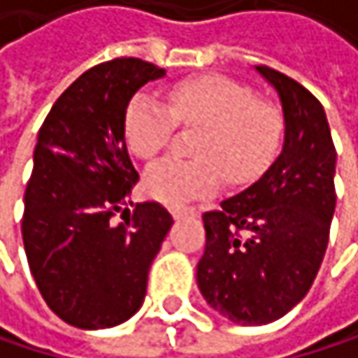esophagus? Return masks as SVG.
Instances as JSON below:
<instances>
[{
    "label": "esophagus",
    "mask_w": 358,
    "mask_h": 358,
    "mask_svg": "<svg viewBox=\"0 0 358 358\" xmlns=\"http://www.w3.org/2000/svg\"><path fill=\"white\" fill-rule=\"evenodd\" d=\"M170 211H172V215H174V217H182V215H188L192 209H190V207H172Z\"/></svg>",
    "instance_id": "1"
}]
</instances>
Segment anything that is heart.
Instances as JSON below:
<instances>
[{
    "label": "heart",
    "mask_w": 358,
    "mask_h": 358,
    "mask_svg": "<svg viewBox=\"0 0 358 358\" xmlns=\"http://www.w3.org/2000/svg\"><path fill=\"white\" fill-rule=\"evenodd\" d=\"M180 126H199L194 155L168 157L149 168L147 192L180 207L217 190L222 174L234 184L259 178L278 155L286 122L278 106L257 99L255 91L224 74H203L176 83L168 108L149 93H136L124 113V136L141 159H153Z\"/></svg>",
    "instance_id": "obj_1"
}]
</instances>
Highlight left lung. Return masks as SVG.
I'll return each mask as SVG.
<instances>
[{
  "label": "left lung",
  "instance_id": "8db88e82",
  "mask_svg": "<svg viewBox=\"0 0 358 358\" xmlns=\"http://www.w3.org/2000/svg\"><path fill=\"white\" fill-rule=\"evenodd\" d=\"M280 93L286 136L271 168L203 213L196 282L205 301L243 325L280 320L309 292L336 209V147L320 99L294 78L255 66Z\"/></svg>",
  "mask_w": 358,
  "mask_h": 358
}]
</instances>
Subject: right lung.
Masks as SVG:
<instances>
[{"label":"right lung","instance_id":"add662e5","mask_svg":"<svg viewBox=\"0 0 358 358\" xmlns=\"http://www.w3.org/2000/svg\"><path fill=\"white\" fill-rule=\"evenodd\" d=\"M164 74L138 57L101 62L59 95L38 130L22 241L41 296L74 327H111L138 311L149 267L174 224L157 201L113 224L138 182L124 113L145 83Z\"/></svg>","mask_w":358,"mask_h":358}]
</instances>
